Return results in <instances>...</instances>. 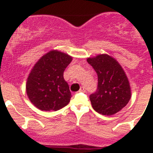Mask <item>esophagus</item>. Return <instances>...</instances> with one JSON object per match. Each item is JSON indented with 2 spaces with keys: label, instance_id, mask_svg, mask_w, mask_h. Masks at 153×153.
Returning <instances> with one entry per match:
<instances>
[{
  "label": "esophagus",
  "instance_id": "obj_1",
  "mask_svg": "<svg viewBox=\"0 0 153 153\" xmlns=\"http://www.w3.org/2000/svg\"><path fill=\"white\" fill-rule=\"evenodd\" d=\"M85 91H85V89L84 87H81V88H80L79 92H85Z\"/></svg>",
  "mask_w": 153,
  "mask_h": 153
}]
</instances>
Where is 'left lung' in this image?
Segmentation results:
<instances>
[{"instance_id":"obj_1","label":"left lung","mask_w":153,"mask_h":153,"mask_svg":"<svg viewBox=\"0 0 153 153\" xmlns=\"http://www.w3.org/2000/svg\"><path fill=\"white\" fill-rule=\"evenodd\" d=\"M87 62L97 75V89L90 95L92 107L99 114L111 116L128 104L131 89L124 70L114 58L107 54L88 58Z\"/></svg>"}]
</instances>
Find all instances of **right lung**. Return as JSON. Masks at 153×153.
<instances>
[{
  "label": "right lung",
  "instance_id": "obj_1",
  "mask_svg": "<svg viewBox=\"0 0 153 153\" xmlns=\"http://www.w3.org/2000/svg\"><path fill=\"white\" fill-rule=\"evenodd\" d=\"M72 57L58 50L42 56L30 71L26 84L29 99L44 111H56L68 105L71 97L63 73Z\"/></svg>",
  "mask_w": 153,
  "mask_h": 153
}]
</instances>
